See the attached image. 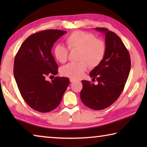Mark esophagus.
<instances>
[{"label": "esophagus", "instance_id": "esophagus-1", "mask_svg": "<svg viewBox=\"0 0 147 147\" xmlns=\"http://www.w3.org/2000/svg\"><path fill=\"white\" fill-rule=\"evenodd\" d=\"M75 81V80L74 79H73V78H70V82H73Z\"/></svg>", "mask_w": 147, "mask_h": 147}]
</instances>
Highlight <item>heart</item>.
<instances>
[{"label":"heart","instance_id":"b5f03b06","mask_svg":"<svg viewBox=\"0 0 147 147\" xmlns=\"http://www.w3.org/2000/svg\"><path fill=\"white\" fill-rule=\"evenodd\" d=\"M67 47L70 51H78V62H72L61 69L63 76L78 79L83 75L88 65L94 68L101 63L106 54V45L103 41L96 39L93 34L84 31H74L65 39ZM68 49L58 44L54 49V55L60 63H65L68 58Z\"/></svg>","mask_w":147,"mask_h":147}]
</instances>
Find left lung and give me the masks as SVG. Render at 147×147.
Masks as SVG:
<instances>
[{"label": "left lung", "mask_w": 147, "mask_h": 147, "mask_svg": "<svg viewBox=\"0 0 147 147\" xmlns=\"http://www.w3.org/2000/svg\"><path fill=\"white\" fill-rule=\"evenodd\" d=\"M105 34L106 54L101 63L91 71L97 85L82 80L80 98L86 106L100 110L117 100L125 86L131 67L130 56L120 38L105 28H96Z\"/></svg>", "instance_id": "left-lung-1"}]
</instances>
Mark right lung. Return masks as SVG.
I'll use <instances>...</instances> for the list:
<instances>
[{
	"instance_id": "add662e5",
	"label": "right lung",
	"mask_w": 147,
	"mask_h": 147,
	"mask_svg": "<svg viewBox=\"0 0 147 147\" xmlns=\"http://www.w3.org/2000/svg\"><path fill=\"white\" fill-rule=\"evenodd\" d=\"M66 33L47 30L32 34L21 45L15 58L13 74L20 93L26 104L39 112L56 108L70 82L66 77L56 76L51 82L46 80L49 74H58V66L51 50Z\"/></svg>"
}]
</instances>
